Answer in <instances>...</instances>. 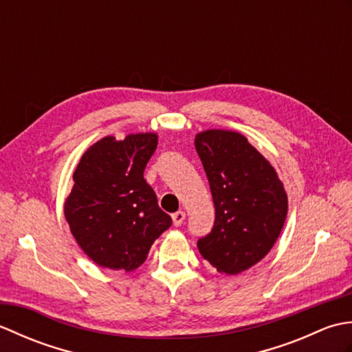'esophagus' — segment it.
<instances>
[{"mask_svg":"<svg viewBox=\"0 0 352 352\" xmlns=\"http://www.w3.org/2000/svg\"><path fill=\"white\" fill-rule=\"evenodd\" d=\"M184 219H186V213L183 210H178L175 213H172V221H174L175 227H180Z\"/></svg>","mask_w":352,"mask_h":352,"instance_id":"esophagus-1","label":"esophagus"}]
</instances>
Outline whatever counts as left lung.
<instances>
[{
    "label": "left lung",
    "instance_id": "8db88e82",
    "mask_svg": "<svg viewBox=\"0 0 352 352\" xmlns=\"http://www.w3.org/2000/svg\"><path fill=\"white\" fill-rule=\"evenodd\" d=\"M210 184L214 223L198 250L219 272L246 271L271 251L287 214L275 169L242 134L208 130L195 138Z\"/></svg>",
    "mask_w": 352,
    "mask_h": 352
}]
</instances>
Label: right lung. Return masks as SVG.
<instances>
[{
	"label": "right lung",
	"mask_w": 352,
	"mask_h": 352,
	"mask_svg": "<svg viewBox=\"0 0 352 352\" xmlns=\"http://www.w3.org/2000/svg\"><path fill=\"white\" fill-rule=\"evenodd\" d=\"M155 148L153 133L119 142L109 136L81 157L65 216L77 243L96 265L133 271L172 226L144 178Z\"/></svg>",
	"instance_id": "right-lung-1"
}]
</instances>
